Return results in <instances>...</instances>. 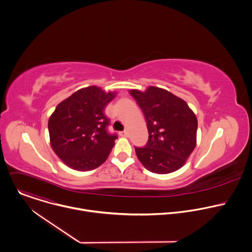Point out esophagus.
<instances>
[{
    "label": "esophagus",
    "mask_w": 252,
    "mask_h": 252,
    "mask_svg": "<svg viewBox=\"0 0 252 252\" xmlns=\"http://www.w3.org/2000/svg\"><path fill=\"white\" fill-rule=\"evenodd\" d=\"M120 134H121L122 136H127V135H128V132H127V130H123V131L120 132Z\"/></svg>",
    "instance_id": "34e87169"
}]
</instances>
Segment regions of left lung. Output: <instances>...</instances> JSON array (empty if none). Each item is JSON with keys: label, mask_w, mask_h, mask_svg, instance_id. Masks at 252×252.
<instances>
[{"label": "left lung", "mask_w": 252, "mask_h": 252, "mask_svg": "<svg viewBox=\"0 0 252 252\" xmlns=\"http://www.w3.org/2000/svg\"><path fill=\"white\" fill-rule=\"evenodd\" d=\"M130 95L145 115L149 140L134 148L148 170L165 174L181 168L196 146L197 120L188 103L166 90L149 87L131 90Z\"/></svg>", "instance_id": "8db88e82"}]
</instances>
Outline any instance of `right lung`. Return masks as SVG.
Instances as JSON below:
<instances>
[{
    "mask_svg": "<svg viewBox=\"0 0 252 252\" xmlns=\"http://www.w3.org/2000/svg\"><path fill=\"white\" fill-rule=\"evenodd\" d=\"M116 96L95 86L81 89L60 102L50 117L51 146L69 167L87 171L102 164L115 146L116 133L107 131L104 107Z\"/></svg>",
    "mask_w": 252,
    "mask_h": 252,
    "instance_id": "obj_1",
    "label": "right lung"
}]
</instances>
